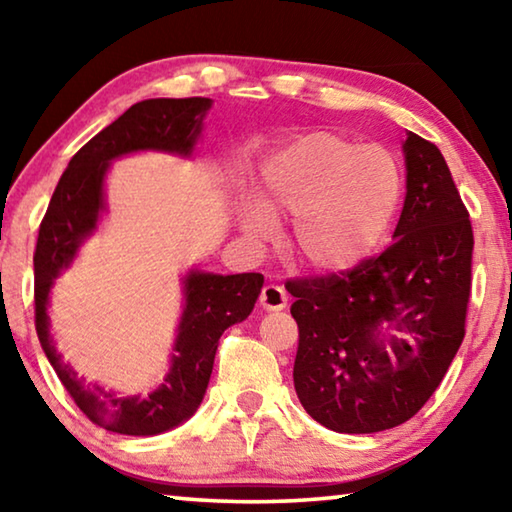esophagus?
<instances>
[{
    "mask_svg": "<svg viewBox=\"0 0 512 512\" xmlns=\"http://www.w3.org/2000/svg\"><path fill=\"white\" fill-rule=\"evenodd\" d=\"M259 305H262L266 311H280L289 305V296L287 291L277 284H266L262 289V296H259Z\"/></svg>",
    "mask_w": 512,
    "mask_h": 512,
    "instance_id": "34e87169",
    "label": "esophagus"
}]
</instances>
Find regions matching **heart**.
I'll return each instance as SVG.
<instances>
[{
	"instance_id": "b5f03b06",
	"label": "heart",
	"mask_w": 512,
	"mask_h": 512,
	"mask_svg": "<svg viewBox=\"0 0 512 512\" xmlns=\"http://www.w3.org/2000/svg\"><path fill=\"white\" fill-rule=\"evenodd\" d=\"M400 192V171L384 149L307 133L264 162L244 230L262 237L271 221L293 219V259L316 273H345L386 235Z\"/></svg>"
}]
</instances>
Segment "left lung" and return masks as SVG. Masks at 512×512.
<instances>
[{"label": "left lung", "instance_id": "1", "mask_svg": "<svg viewBox=\"0 0 512 512\" xmlns=\"http://www.w3.org/2000/svg\"><path fill=\"white\" fill-rule=\"evenodd\" d=\"M393 244L352 271L291 280L300 404L339 433L393 429L443 381L465 336L474 235L443 153L409 133Z\"/></svg>", "mask_w": 512, "mask_h": 512}]
</instances>
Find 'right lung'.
I'll use <instances>...</instances> for the list:
<instances>
[{"mask_svg": "<svg viewBox=\"0 0 512 512\" xmlns=\"http://www.w3.org/2000/svg\"><path fill=\"white\" fill-rule=\"evenodd\" d=\"M212 99H146L103 128L69 160L40 223L36 271V332L42 350L76 406L99 427L124 436H158L192 418L210 384L221 334L250 316L262 293V273L216 275L189 271L183 277V316L173 341L171 368L149 397L117 395L88 384L63 361L49 334V293L56 277L79 255L106 210L103 183L110 162L137 151H162L189 158L203 131Z\"/></svg>", "mask_w": 512, "mask_h": 512, "instance_id": "obj_1", "label": "right lung"}]
</instances>
